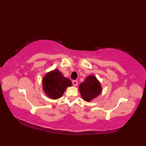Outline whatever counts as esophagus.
Returning a JSON list of instances; mask_svg holds the SVG:
<instances>
[{"label":"esophagus","instance_id":"1","mask_svg":"<svg viewBox=\"0 0 146 146\" xmlns=\"http://www.w3.org/2000/svg\"><path fill=\"white\" fill-rule=\"evenodd\" d=\"M72 83H73V86H77V84H78V82H77V81H76V80H73Z\"/></svg>","mask_w":146,"mask_h":146}]
</instances>
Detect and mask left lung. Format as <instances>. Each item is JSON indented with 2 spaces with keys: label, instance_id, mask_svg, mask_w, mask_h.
I'll return each instance as SVG.
<instances>
[{
  "label": "left lung",
  "instance_id": "left-lung-1",
  "mask_svg": "<svg viewBox=\"0 0 146 146\" xmlns=\"http://www.w3.org/2000/svg\"><path fill=\"white\" fill-rule=\"evenodd\" d=\"M79 91L83 99L89 102L100 95L102 88L97 78L93 75H90L79 86Z\"/></svg>",
  "mask_w": 146,
  "mask_h": 146
}]
</instances>
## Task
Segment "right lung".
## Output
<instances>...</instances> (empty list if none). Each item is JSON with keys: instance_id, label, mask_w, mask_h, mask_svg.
Returning a JSON list of instances; mask_svg holds the SVG:
<instances>
[{"instance_id": "1", "label": "right lung", "mask_w": 146, "mask_h": 146, "mask_svg": "<svg viewBox=\"0 0 146 146\" xmlns=\"http://www.w3.org/2000/svg\"><path fill=\"white\" fill-rule=\"evenodd\" d=\"M44 92L51 99L60 98L69 86H72L70 79L65 78L58 70L47 73L42 80Z\"/></svg>"}]
</instances>
